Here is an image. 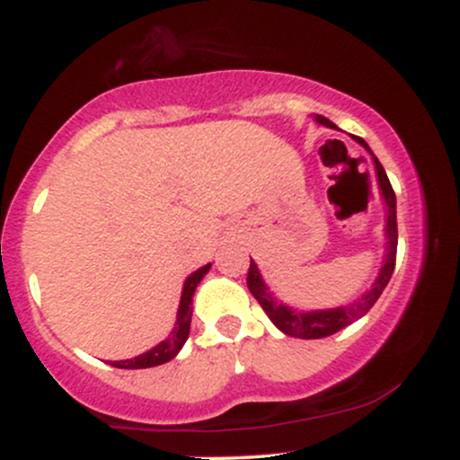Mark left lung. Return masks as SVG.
Returning <instances> with one entry per match:
<instances>
[{
    "mask_svg": "<svg viewBox=\"0 0 460 460\" xmlns=\"http://www.w3.org/2000/svg\"><path fill=\"white\" fill-rule=\"evenodd\" d=\"M315 120L326 128H335L329 119L324 116H315ZM355 140L358 145H363L369 151V146L366 145V140L355 136ZM372 153V151H369ZM374 157V153H372ZM374 164H376V175H378V183H381L385 203H387V260H385V266L381 268V274H378L376 283L374 288L369 289L367 294H363L361 298H357V303L346 305V307H337V309H324V311H296L292 307H285V305H279L277 298H272V294L268 292V288L263 285L260 270L251 260V266H248V274H246V285L251 289L252 296L257 298V303L261 305V309L266 311L268 318L272 320V324L277 326L279 331H283L285 335L289 337H300V340H322V337L335 335L337 331L346 329L348 324L357 322L358 318L367 314L369 309L374 307L378 298H381L383 289L387 288L389 279H392L394 268H395V251H398V220H395V194L392 183H389L387 172H385L383 164L374 157Z\"/></svg>",
    "mask_w": 460,
    "mask_h": 460,
    "instance_id": "1",
    "label": "left lung"
}]
</instances>
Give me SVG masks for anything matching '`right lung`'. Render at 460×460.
<instances>
[{
	"mask_svg": "<svg viewBox=\"0 0 460 460\" xmlns=\"http://www.w3.org/2000/svg\"><path fill=\"white\" fill-rule=\"evenodd\" d=\"M209 268H212V263H208V266L199 268L197 272L192 274V277L186 279V283H183V292H181V305H179V311H177V324L175 329H172L171 335L166 337V340L162 341V344H157L155 348H151L149 352H145V355L136 357V358H128V361H114L112 366L114 367H120V369H142V367H153V366H162V363L171 361L172 357L177 355L179 350H181V346L186 344L188 340V332H190V320H192V296H194V289H197V285L200 283V279L208 274Z\"/></svg>",
	"mask_w": 460,
	"mask_h": 460,
	"instance_id": "add662e5",
	"label": "right lung"
}]
</instances>
